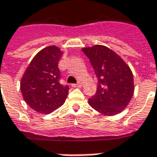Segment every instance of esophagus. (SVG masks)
<instances>
[{"label":"esophagus","mask_w":157,"mask_h":157,"mask_svg":"<svg viewBox=\"0 0 157 157\" xmlns=\"http://www.w3.org/2000/svg\"><path fill=\"white\" fill-rule=\"evenodd\" d=\"M83 86V83L82 82H79L78 83H76V84H73L72 85V87H82Z\"/></svg>","instance_id":"esophagus-1"}]
</instances>
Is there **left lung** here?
<instances>
[{
	"label": "left lung",
	"instance_id": "left-lung-1",
	"mask_svg": "<svg viewBox=\"0 0 157 157\" xmlns=\"http://www.w3.org/2000/svg\"><path fill=\"white\" fill-rule=\"evenodd\" d=\"M98 78L96 94L88 104L100 113L113 116L120 113L134 94V80L130 67L120 56L105 45L82 48Z\"/></svg>",
	"mask_w": 157,
	"mask_h": 157
}]
</instances>
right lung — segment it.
Masks as SVG:
<instances>
[{"instance_id":"obj_1","label":"right lung","mask_w":157,"mask_h":157,"mask_svg":"<svg viewBox=\"0 0 157 157\" xmlns=\"http://www.w3.org/2000/svg\"><path fill=\"white\" fill-rule=\"evenodd\" d=\"M63 52L56 45L38 52L20 81V90L26 104L38 113L48 114L60 107L69 94V87L59 83L58 62Z\"/></svg>"}]
</instances>
